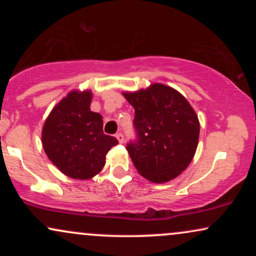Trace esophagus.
<instances>
[{
	"label": "esophagus",
	"mask_w": 256,
	"mask_h": 256,
	"mask_svg": "<svg viewBox=\"0 0 256 256\" xmlns=\"http://www.w3.org/2000/svg\"><path fill=\"white\" fill-rule=\"evenodd\" d=\"M116 140H119V143H124V134H122V132H118V134H116Z\"/></svg>",
	"instance_id": "1"
}]
</instances>
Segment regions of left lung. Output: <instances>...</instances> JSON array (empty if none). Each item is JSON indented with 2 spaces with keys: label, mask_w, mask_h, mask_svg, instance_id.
Instances as JSON below:
<instances>
[{
  "label": "left lung",
  "mask_w": 256,
  "mask_h": 256,
  "mask_svg": "<svg viewBox=\"0 0 256 256\" xmlns=\"http://www.w3.org/2000/svg\"><path fill=\"white\" fill-rule=\"evenodd\" d=\"M134 108L136 138L126 146L140 176L165 183L192 162L198 148L200 122L182 94L164 84L124 94Z\"/></svg>",
  "instance_id": "8db88e82"
}]
</instances>
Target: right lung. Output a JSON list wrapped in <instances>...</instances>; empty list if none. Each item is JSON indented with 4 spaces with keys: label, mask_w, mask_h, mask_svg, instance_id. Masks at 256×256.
Instances as JSON below:
<instances>
[{
    "label": "right lung",
    "mask_w": 256,
    "mask_h": 256,
    "mask_svg": "<svg viewBox=\"0 0 256 256\" xmlns=\"http://www.w3.org/2000/svg\"><path fill=\"white\" fill-rule=\"evenodd\" d=\"M90 91H72L55 106L43 126L46 156L74 179L98 174L106 164V154L118 144L116 137L104 134L102 116L90 110Z\"/></svg>",
    "instance_id": "obj_1"
}]
</instances>
